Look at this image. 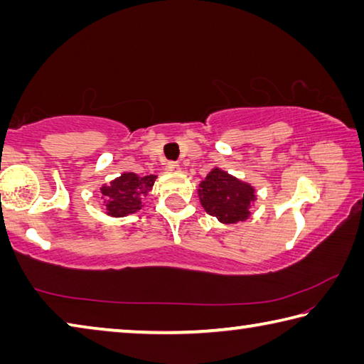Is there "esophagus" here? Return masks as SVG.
<instances>
[{"mask_svg": "<svg viewBox=\"0 0 364 364\" xmlns=\"http://www.w3.org/2000/svg\"><path fill=\"white\" fill-rule=\"evenodd\" d=\"M165 170L170 171V173H175V171H180V164H178V162H168L167 167H165Z\"/></svg>", "mask_w": 364, "mask_h": 364, "instance_id": "esophagus-1", "label": "esophagus"}]
</instances>
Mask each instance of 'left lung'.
<instances>
[{
    "mask_svg": "<svg viewBox=\"0 0 364 364\" xmlns=\"http://www.w3.org/2000/svg\"><path fill=\"white\" fill-rule=\"evenodd\" d=\"M197 193L205 212L225 225L247 220L257 200L254 186L218 167L212 168L205 180L200 181Z\"/></svg>",
    "mask_w": 364,
    "mask_h": 364,
    "instance_id": "left-lung-1",
    "label": "left lung"
}]
</instances>
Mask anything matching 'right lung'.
I'll list each match as a JSON object with an SVG mask.
<instances>
[{
  "label": "right lung",
  "mask_w": 364,
  "mask_h": 364,
  "mask_svg": "<svg viewBox=\"0 0 364 364\" xmlns=\"http://www.w3.org/2000/svg\"><path fill=\"white\" fill-rule=\"evenodd\" d=\"M156 178V175L139 176L133 171H127L109 184H102L101 194L104 197L106 213L120 218L138 212L143 207V196L152 189Z\"/></svg>",
  "instance_id": "1"
}]
</instances>
